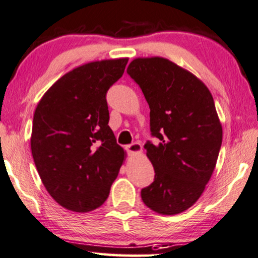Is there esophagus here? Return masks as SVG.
I'll use <instances>...</instances> for the list:
<instances>
[{
	"label": "esophagus",
	"mask_w": 258,
	"mask_h": 258,
	"mask_svg": "<svg viewBox=\"0 0 258 258\" xmlns=\"http://www.w3.org/2000/svg\"><path fill=\"white\" fill-rule=\"evenodd\" d=\"M126 149V152H128L129 155H140L142 152V145L141 143H133V144H129L125 147Z\"/></svg>",
	"instance_id": "esophagus-1"
}]
</instances>
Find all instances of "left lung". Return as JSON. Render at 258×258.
Here are the masks:
<instances>
[{"mask_svg": "<svg viewBox=\"0 0 258 258\" xmlns=\"http://www.w3.org/2000/svg\"><path fill=\"white\" fill-rule=\"evenodd\" d=\"M126 72L143 92L158 138L144 145L156 174L142 200L159 214H179L197 203L215 169L222 125L214 100L203 81L169 59L136 58Z\"/></svg>", "mask_w": 258, "mask_h": 258, "instance_id": "1", "label": "left lung"}]
</instances>
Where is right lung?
Returning <instances> with one entry per match:
<instances>
[{"label":"right lung","mask_w":258,"mask_h":258,"mask_svg":"<svg viewBox=\"0 0 258 258\" xmlns=\"http://www.w3.org/2000/svg\"><path fill=\"white\" fill-rule=\"evenodd\" d=\"M128 58L92 61L47 89L33 115L31 152L46 191L66 210L86 213L109 196L125 152L109 128L107 91Z\"/></svg>","instance_id":"obj_1"}]
</instances>
